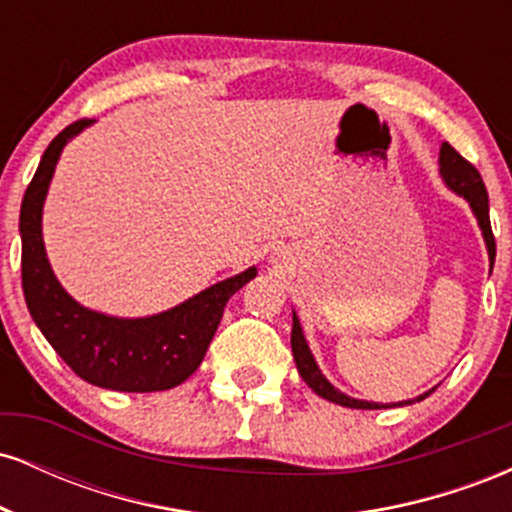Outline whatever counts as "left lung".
Listing matches in <instances>:
<instances>
[{"label": "left lung", "instance_id": "obj_1", "mask_svg": "<svg viewBox=\"0 0 512 512\" xmlns=\"http://www.w3.org/2000/svg\"><path fill=\"white\" fill-rule=\"evenodd\" d=\"M438 161H440V175H443L445 185H448L452 192H457V195L467 199L469 207H472V211H474V216H477L479 228H481V233H484V240H486V250H489V262L493 267V260H496V238H493L491 219H489V192H486V185H484V180H481L479 170L474 168L467 158H462L460 154H457V151L452 149L448 142H443V146H440ZM291 349H293V361H296L298 373H301V378L308 383L310 390H313L315 395H320L322 399H330V402H334V404H342V407H349V409L407 407V404L421 402V399H426L433 392V390H428L416 399H407V402H395V404L366 402V399H354V397L344 395V392H339L337 387H334L330 380L322 375V370L317 368L315 358H313V354H310V346L303 337V327H301V322H298L296 313H293Z\"/></svg>", "mask_w": 512, "mask_h": 512}]
</instances>
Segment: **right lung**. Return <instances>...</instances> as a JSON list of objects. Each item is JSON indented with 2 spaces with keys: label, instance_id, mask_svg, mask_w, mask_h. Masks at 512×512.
Returning a JSON list of instances; mask_svg holds the SVG:
<instances>
[{
  "label": "right lung",
  "instance_id": "right-lung-1",
  "mask_svg": "<svg viewBox=\"0 0 512 512\" xmlns=\"http://www.w3.org/2000/svg\"><path fill=\"white\" fill-rule=\"evenodd\" d=\"M93 120L64 127L35 170L21 202V281L33 322L86 383L120 392H161L185 383L207 354L228 298L255 279L250 267L190 301L151 317H113L79 305L62 289L45 255L43 202L64 144Z\"/></svg>",
  "mask_w": 512,
  "mask_h": 512
}]
</instances>
